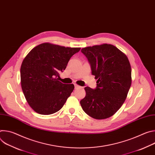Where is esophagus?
Instances as JSON below:
<instances>
[{"mask_svg":"<svg viewBox=\"0 0 155 155\" xmlns=\"http://www.w3.org/2000/svg\"><path fill=\"white\" fill-rule=\"evenodd\" d=\"M74 86H75V89H77V88H79V87H81V86H78V84H77L76 83H75V84H74Z\"/></svg>","mask_w":155,"mask_h":155,"instance_id":"obj_1","label":"esophagus"}]
</instances>
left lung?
<instances>
[{
	"label": "left lung",
	"mask_w": 155,
	"mask_h": 155,
	"mask_svg": "<svg viewBox=\"0 0 155 155\" xmlns=\"http://www.w3.org/2000/svg\"><path fill=\"white\" fill-rule=\"evenodd\" d=\"M81 53L91 65L97 87H85L80 101L83 111L91 117L106 119L114 115L125 101L131 85V68L127 57L110 44L85 47Z\"/></svg>",
	"instance_id": "1"
}]
</instances>
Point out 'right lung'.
Returning a JSON list of instances; mask_svg holds the SVG:
<instances>
[{"mask_svg":"<svg viewBox=\"0 0 155 155\" xmlns=\"http://www.w3.org/2000/svg\"><path fill=\"white\" fill-rule=\"evenodd\" d=\"M80 50V48L43 43L25 57L20 69L21 84L28 103L35 112L51 115L63 107L74 85L59 81V73Z\"/></svg>","mask_w":155,"mask_h":155,"instance_id":"add662e5","label":"right lung"}]
</instances>
